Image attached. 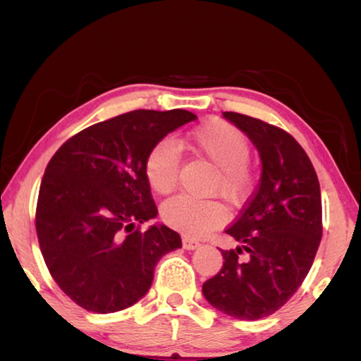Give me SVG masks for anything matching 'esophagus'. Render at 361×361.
<instances>
[{"label":"esophagus","mask_w":361,"mask_h":361,"mask_svg":"<svg viewBox=\"0 0 361 361\" xmlns=\"http://www.w3.org/2000/svg\"><path fill=\"white\" fill-rule=\"evenodd\" d=\"M182 247H184L185 250H197L198 247H202V243L192 237H184L182 238Z\"/></svg>","instance_id":"1"}]
</instances>
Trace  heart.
I'll return each instance as SVG.
<instances>
[{"label":"heart","mask_w":361,"mask_h":361,"mask_svg":"<svg viewBox=\"0 0 361 361\" xmlns=\"http://www.w3.org/2000/svg\"><path fill=\"white\" fill-rule=\"evenodd\" d=\"M188 148L218 168L213 190L229 202H240L252 184L248 166L250 145L247 137L226 121L213 119L188 132ZM180 153L169 138L154 143L145 161L149 187L159 195H168L176 188L179 176ZM161 219L173 229L187 235H203L227 219L226 209L212 200H197L179 195L168 200L161 208Z\"/></svg>","instance_id":"b5f03b06"}]
</instances>
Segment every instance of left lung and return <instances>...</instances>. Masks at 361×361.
<instances>
[{
    "instance_id": "8db88e82",
    "label": "left lung",
    "mask_w": 361,
    "mask_h": 361,
    "mask_svg": "<svg viewBox=\"0 0 361 361\" xmlns=\"http://www.w3.org/2000/svg\"><path fill=\"white\" fill-rule=\"evenodd\" d=\"M223 118L257 147L262 177L226 229L238 245L221 250L223 268L202 290L219 312L262 319L286 305L312 268L323 234L319 182L308 154L286 130L245 114Z\"/></svg>"
}]
</instances>
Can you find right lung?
<instances>
[{
	"mask_svg": "<svg viewBox=\"0 0 361 361\" xmlns=\"http://www.w3.org/2000/svg\"><path fill=\"white\" fill-rule=\"evenodd\" d=\"M185 109H137L87 127L49 159L35 227L49 274L93 313H114L149 290L154 266L182 247L158 214L145 174L154 143L195 121Z\"/></svg>",
	"mask_w": 361,
	"mask_h": 361,
	"instance_id": "right-lung-1",
	"label": "right lung"
}]
</instances>
